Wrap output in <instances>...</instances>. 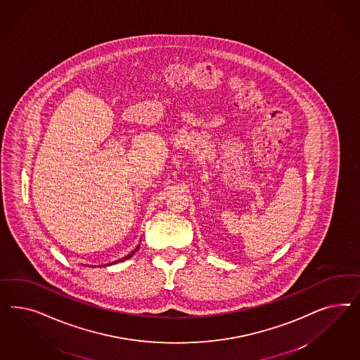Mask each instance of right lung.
Segmentation results:
<instances>
[{
  "instance_id": "add662e5",
  "label": "right lung",
  "mask_w": 360,
  "mask_h": 360,
  "mask_svg": "<svg viewBox=\"0 0 360 360\" xmlns=\"http://www.w3.org/2000/svg\"><path fill=\"white\" fill-rule=\"evenodd\" d=\"M139 248H140V245H139V247H137V248H136L134 251L131 252V253H129V255H128L127 257H124V259H121V260H116V262H115V264H116V262H122V260H127V259H129V257H131V256L134 255V252L139 251Z\"/></svg>"
}]
</instances>
